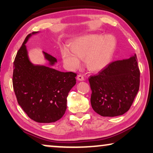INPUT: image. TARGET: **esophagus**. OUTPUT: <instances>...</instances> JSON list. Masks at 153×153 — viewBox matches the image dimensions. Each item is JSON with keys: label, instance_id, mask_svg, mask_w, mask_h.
<instances>
[{"label": "esophagus", "instance_id": "obj_1", "mask_svg": "<svg viewBox=\"0 0 153 153\" xmlns=\"http://www.w3.org/2000/svg\"><path fill=\"white\" fill-rule=\"evenodd\" d=\"M77 79H78L79 81H83L84 80V77H83V75L79 74L77 75Z\"/></svg>", "mask_w": 153, "mask_h": 153}]
</instances>
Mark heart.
I'll use <instances>...</instances> for the list:
<instances>
[{
  "label": "heart",
  "instance_id": "obj_1",
  "mask_svg": "<svg viewBox=\"0 0 153 153\" xmlns=\"http://www.w3.org/2000/svg\"><path fill=\"white\" fill-rule=\"evenodd\" d=\"M116 41L108 35H93L81 37L71 44V52L62 51L63 61L69 68L75 69L79 65L78 58L83 60L86 68L92 72H98L107 66L114 54Z\"/></svg>",
  "mask_w": 153,
  "mask_h": 153
}]
</instances>
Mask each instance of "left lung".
Listing matches in <instances>:
<instances>
[{"label":"left lung","instance_id":"1","mask_svg":"<svg viewBox=\"0 0 153 153\" xmlns=\"http://www.w3.org/2000/svg\"><path fill=\"white\" fill-rule=\"evenodd\" d=\"M137 56L111 62L89 77L91 103L102 116H121L130 108L139 90L140 70Z\"/></svg>","mask_w":153,"mask_h":153}]
</instances>
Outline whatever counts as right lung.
<instances>
[{
    "label": "right lung",
    "instance_id": "add662e5",
    "mask_svg": "<svg viewBox=\"0 0 153 153\" xmlns=\"http://www.w3.org/2000/svg\"><path fill=\"white\" fill-rule=\"evenodd\" d=\"M30 36L27 35L14 59V91L18 104L30 119L37 123H53L65 113L67 97L76 84V74L31 63L25 45ZM43 53L51 65L57 61L53 56Z\"/></svg>",
    "mask_w": 153,
    "mask_h": 153
}]
</instances>
